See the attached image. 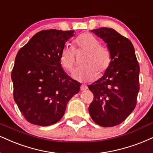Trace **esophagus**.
I'll list each match as a JSON object with an SVG mask.
<instances>
[{
	"label": "esophagus",
	"mask_w": 153,
	"mask_h": 153,
	"mask_svg": "<svg viewBox=\"0 0 153 153\" xmlns=\"http://www.w3.org/2000/svg\"><path fill=\"white\" fill-rule=\"evenodd\" d=\"M88 88V87L86 86H85V85H82L81 86V90H82V91H85V90H86Z\"/></svg>",
	"instance_id": "34e87169"
}]
</instances>
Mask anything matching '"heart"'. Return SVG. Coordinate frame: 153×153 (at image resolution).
Returning <instances> with one entry per match:
<instances>
[{"label": "heart", "instance_id": "1", "mask_svg": "<svg viewBox=\"0 0 153 153\" xmlns=\"http://www.w3.org/2000/svg\"><path fill=\"white\" fill-rule=\"evenodd\" d=\"M75 47L85 51L86 56L82 62L84 65L75 70L74 78L82 82H91L103 74L111 63L110 50L105 45H100L99 39L91 33H84L74 40ZM59 62L66 71L71 72L74 67V51L71 46L66 45L59 56ZM98 73H97V72Z\"/></svg>", "mask_w": 153, "mask_h": 153}]
</instances>
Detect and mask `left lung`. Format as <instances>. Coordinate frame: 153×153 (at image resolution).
<instances>
[{"label":"left lung","mask_w":153,"mask_h":153,"mask_svg":"<svg viewBox=\"0 0 153 153\" xmlns=\"http://www.w3.org/2000/svg\"><path fill=\"white\" fill-rule=\"evenodd\" d=\"M91 32L107 44L111 63L101 78L88 86L94 94L88 111L98 125L113 127L124 121L135 108L140 67L128 39L109 27Z\"/></svg>","instance_id":"obj_1"}]
</instances>
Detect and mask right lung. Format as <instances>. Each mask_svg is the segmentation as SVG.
I'll return each mask as SVG.
<instances>
[{
    "mask_svg": "<svg viewBox=\"0 0 153 153\" xmlns=\"http://www.w3.org/2000/svg\"><path fill=\"white\" fill-rule=\"evenodd\" d=\"M74 30H42L18 51L11 79L13 97L28 122L48 126L65 114L81 84L62 69L59 56Z\"/></svg>",
    "mask_w": 153,
    "mask_h": 153,
    "instance_id": "right-lung-1",
    "label": "right lung"
}]
</instances>
